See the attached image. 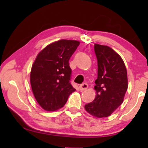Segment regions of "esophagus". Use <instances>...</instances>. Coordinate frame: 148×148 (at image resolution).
<instances>
[{
  "mask_svg": "<svg viewBox=\"0 0 148 148\" xmlns=\"http://www.w3.org/2000/svg\"><path fill=\"white\" fill-rule=\"evenodd\" d=\"M87 87H88V85L87 84H82L79 86V88L81 91H85L87 89Z\"/></svg>",
  "mask_w": 148,
  "mask_h": 148,
  "instance_id": "obj_1",
  "label": "esophagus"
}]
</instances>
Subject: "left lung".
Returning <instances> with one entry per match:
<instances>
[{"mask_svg": "<svg viewBox=\"0 0 148 148\" xmlns=\"http://www.w3.org/2000/svg\"><path fill=\"white\" fill-rule=\"evenodd\" d=\"M94 49L98 63L95 86L97 95L85 109L91 116L101 118L110 116L123 103L128 80L124 62L113 49L95 44Z\"/></svg>", "mask_w": 148, "mask_h": 148, "instance_id": "left-lung-1", "label": "left lung"}]
</instances>
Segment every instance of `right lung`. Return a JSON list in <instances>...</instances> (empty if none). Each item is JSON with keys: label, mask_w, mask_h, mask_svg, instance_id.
<instances>
[{"label": "right lung", "mask_w": 148, "mask_h": 148, "mask_svg": "<svg viewBox=\"0 0 148 148\" xmlns=\"http://www.w3.org/2000/svg\"><path fill=\"white\" fill-rule=\"evenodd\" d=\"M79 42L61 40L47 46L37 56L30 79L36 101L47 111L61 108L76 91L71 84L69 60Z\"/></svg>", "instance_id": "1"}]
</instances>
